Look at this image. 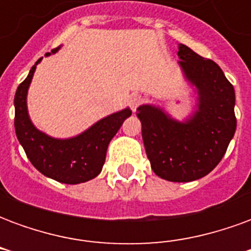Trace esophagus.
<instances>
[{
  "label": "esophagus",
  "instance_id": "esophagus-1",
  "mask_svg": "<svg viewBox=\"0 0 251 251\" xmlns=\"http://www.w3.org/2000/svg\"><path fill=\"white\" fill-rule=\"evenodd\" d=\"M142 103V97L140 94H134V95H131L130 99H129V106H130V109L133 111H136L138 107H140V104Z\"/></svg>",
  "mask_w": 251,
  "mask_h": 251
}]
</instances>
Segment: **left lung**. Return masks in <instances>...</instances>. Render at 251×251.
Segmentation results:
<instances>
[{
    "label": "left lung",
    "instance_id": "left-lung-1",
    "mask_svg": "<svg viewBox=\"0 0 251 251\" xmlns=\"http://www.w3.org/2000/svg\"><path fill=\"white\" fill-rule=\"evenodd\" d=\"M185 75L199 90V110L188 122H176L161 110L141 106L142 140L154 174L168 181H192L221 163L237 129L234 87L215 62L180 44Z\"/></svg>",
    "mask_w": 251,
    "mask_h": 251
}]
</instances>
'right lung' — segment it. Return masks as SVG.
Listing matches in <instances>:
<instances>
[{
	"mask_svg": "<svg viewBox=\"0 0 251 251\" xmlns=\"http://www.w3.org/2000/svg\"><path fill=\"white\" fill-rule=\"evenodd\" d=\"M59 47L52 50V53ZM50 55V52L47 53ZM30 68L24 82L20 83L14 95V127L26 157L39 172L64 184H79L98 176L106 158L109 142L115 136L131 110L125 109L106 117L87 131L71 140H55L32 125L26 111V91L37 63Z\"/></svg>",
	"mask_w": 251,
	"mask_h": 251,
	"instance_id": "right-lung-1",
	"label": "right lung"
}]
</instances>
